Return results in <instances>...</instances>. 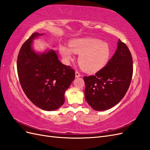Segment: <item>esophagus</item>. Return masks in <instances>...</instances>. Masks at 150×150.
Returning a JSON list of instances; mask_svg holds the SVG:
<instances>
[{"mask_svg": "<svg viewBox=\"0 0 150 150\" xmlns=\"http://www.w3.org/2000/svg\"><path fill=\"white\" fill-rule=\"evenodd\" d=\"M80 76H81V74H80V72L78 71H75V77L78 78V77H80Z\"/></svg>", "mask_w": 150, "mask_h": 150, "instance_id": "34e87169", "label": "esophagus"}]
</instances>
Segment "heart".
I'll return each mask as SVG.
<instances>
[{
  "instance_id": "obj_1",
  "label": "heart",
  "mask_w": 150,
  "mask_h": 150,
  "mask_svg": "<svg viewBox=\"0 0 150 150\" xmlns=\"http://www.w3.org/2000/svg\"><path fill=\"white\" fill-rule=\"evenodd\" d=\"M70 48L59 47V52L66 60L72 58L73 52L80 54L79 63L83 70L89 72L96 71L104 68L108 63L111 48L106 42L95 38H80L70 42Z\"/></svg>"
}]
</instances>
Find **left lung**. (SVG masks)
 <instances>
[{
    "label": "left lung",
    "instance_id": "8db88e82",
    "mask_svg": "<svg viewBox=\"0 0 150 150\" xmlns=\"http://www.w3.org/2000/svg\"><path fill=\"white\" fill-rule=\"evenodd\" d=\"M132 72L130 51L119 40L115 53L106 66L95 75L83 76L87 103L97 111L112 108L125 97L129 87Z\"/></svg>",
    "mask_w": 150,
    "mask_h": 150
}]
</instances>
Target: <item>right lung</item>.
Wrapping results in <instances>:
<instances>
[{
    "label": "right lung",
    "instance_id": "right-lung-1",
    "mask_svg": "<svg viewBox=\"0 0 150 150\" xmlns=\"http://www.w3.org/2000/svg\"><path fill=\"white\" fill-rule=\"evenodd\" d=\"M44 34L33 33L21 46L17 69L25 96L38 108L55 110L65 102V93L74 80L75 71L59 61L53 50L37 53L33 40Z\"/></svg>",
    "mask_w": 150,
    "mask_h": 150
}]
</instances>
